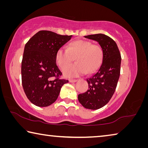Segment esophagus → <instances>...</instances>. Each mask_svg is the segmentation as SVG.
Instances as JSON below:
<instances>
[{"label":"esophagus","mask_w":148,"mask_h":148,"mask_svg":"<svg viewBox=\"0 0 148 148\" xmlns=\"http://www.w3.org/2000/svg\"><path fill=\"white\" fill-rule=\"evenodd\" d=\"M77 81V79H69V82L71 83H75Z\"/></svg>","instance_id":"1"}]
</instances>
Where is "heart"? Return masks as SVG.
<instances>
[{
  "instance_id": "obj_1",
  "label": "heart",
  "mask_w": 148,
  "mask_h": 148,
  "mask_svg": "<svg viewBox=\"0 0 148 148\" xmlns=\"http://www.w3.org/2000/svg\"><path fill=\"white\" fill-rule=\"evenodd\" d=\"M103 50L98 45L85 40H77L69 44L67 48H61L56 52V62L61 69L69 64L76 58L77 63L63 70L66 77H78L96 71L102 63Z\"/></svg>"
}]
</instances>
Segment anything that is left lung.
I'll use <instances>...</instances> for the list:
<instances>
[{
	"instance_id": "8db88e82",
	"label": "left lung",
	"mask_w": 148,
	"mask_h": 148,
	"mask_svg": "<svg viewBox=\"0 0 148 148\" xmlns=\"http://www.w3.org/2000/svg\"><path fill=\"white\" fill-rule=\"evenodd\" d=\"M98 42L103 52V58L98 71L87 79L88 89L79 94L78 100L86 109L96 110L106 106L116 89L120 73L121 55L113 39L105 34L84 36Z\"/></svg>"
}]
</instances>
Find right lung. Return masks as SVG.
<instances>
[{
  "mask_svg": "<svg viewBox=\"0 0 148 148\" xmlns=\"http://www.w3.org/2000/svg\"><path fill=\"white\" fill-rule=\"evenodd\" d=\"M72 37L42 30L26 44L21 63L22 84L26 96L35 106L43 107L54 103L61 88L69 82L58 77L62 73L56 56Z\"/></svg>",
  "mask_w": 148,
  "mask_h": 148,
  "instance_id": "add662e5",
  "label": "right lung"
}]
</instances>
